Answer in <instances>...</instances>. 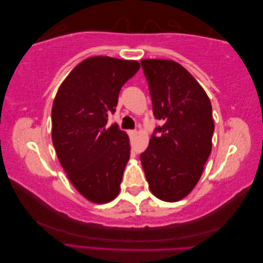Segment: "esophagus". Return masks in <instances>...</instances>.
I'll return each instance as SVG.
<instances>
[{
    "label": "esophagus",
    "mask_w": 263,
    "mask_h": 263,
    "mask_svg": "<svg viewBox=\"0 0 263 263\" xmlns=\"http://www.w3.org/2000/svg\"><path fill=\"white\" fill-rule=\"evenodd\" d=\"M128 135H129V137H134L136 135V130H128Z\"/></svg>",
    "instance_id": "1"
}]
</instances>
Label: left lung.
Segmentation results:
<instances>
[{"label":"left lung","instance_id":"left-lung-1","mask_svg":"<svg viewBox=\"0 0 263 263\" xmlns=\"http://www.w3.org/2000/svg\"><path fill=\"white\" fill-rule=\"evenodd\" d=\"M141 64L154 118L162 124L154 129L141 162L153 195L176 202L194 189L211 153V102L179 63L145 59Z\"/></svg>","mask_w":263,"mask_h":263}]
</instances>
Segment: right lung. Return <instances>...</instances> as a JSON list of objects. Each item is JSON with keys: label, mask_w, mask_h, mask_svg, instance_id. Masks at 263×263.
I'll return each mask as SVG.
<instances>
[{"label": "right lung", "mask_w": 263, "mask_h": 263, "mask_svg": "<svg viewBox=\"0 0 263 263\" xmlns=\"http://www.w3.org/2000/svg\"><path fill=\"white\" fill-rule=\"evenodd\" d=\"M137 61L88 58L59 87L52 106V141L59 161L80 194L94 203L115 199L130 157L128 135L117 124L121 87L139 69Z\"/></svg>", "instance_id": "add662e5"}]
</instances>
